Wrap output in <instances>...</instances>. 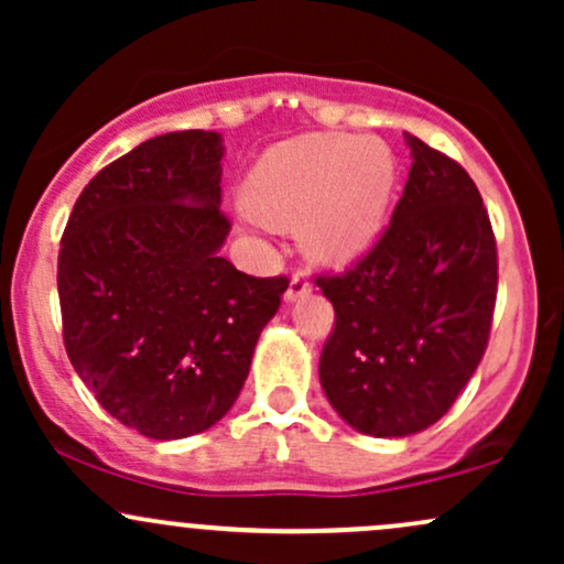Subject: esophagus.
<instances>
[{
    "instance_id": "obj_1",
    "label": "esophagus",
    "mask_w": 564,
    "mask_h": 564,
    "mask_svg": "<svg viewBox=\"0 0 564 564\" xmlns=\"http://www.w3.org/2000/svg\"><path fill=\"white\" fill-rule=\"evenodd\" d=\"M307 294H310L307 278H304V275L291 278V283L286 289V302H296V300H302V296H307Z\"/></svg>"
}]
</instances>
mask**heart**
<instances>
[{
	"instance_id": "heart-1",
	"label": "heart",
	"mask_w": 564,
	"mask_h": 564,
	"mask_svg": "<svg viewBox=\"0 0 564 564\" xmlns=\"http://www.w3.org/2000/svg\"><path fill=\"white\" fill-rule=\"evenodd\" d=\"M398 161L381 140L307 134L270 148L243 183L249 212L275 228H296L304 254L341 270L379 241Z\"/></svg>"
}]
</instances>
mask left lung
Segmentation results:
<instances>
[{"mask_svg":"<svg viewBox=\"0 0 564 564\" xmlns=\"http://www.w3.org/2000/svg\"><path fill=\"white\" fill-rule=\"evenodd\" d=\"M411 172L390 228L345 275L318 278L336 323L321 387L352 430L408 437L448 413L488 347L498 262L480 191L405 132Z\"/></svg>","mask_w":564,"mask_h":564,"instance_id":"left-lung-1","label":"left lung"}]
</instances>
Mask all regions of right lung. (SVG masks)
Wrapping results in <instances>:
<instances>
[{
	"label": "right lung",
	"instance_id": "right-lung-1",
	"mask_svg": "<svg viewBox=\"0 0 564 564\" xmlns=\"http://www.w3.org/2000/svg\"><path fill=\"white\" fill-rule=\"evenodd\" d=\"M223 134H159L97 172L57 257L63 341L97 403L151 440L215 426L289 281L219 257Z\"/></svg>",
	"mask_w": 564,
	"mask_h": 564
}]
</instances>
